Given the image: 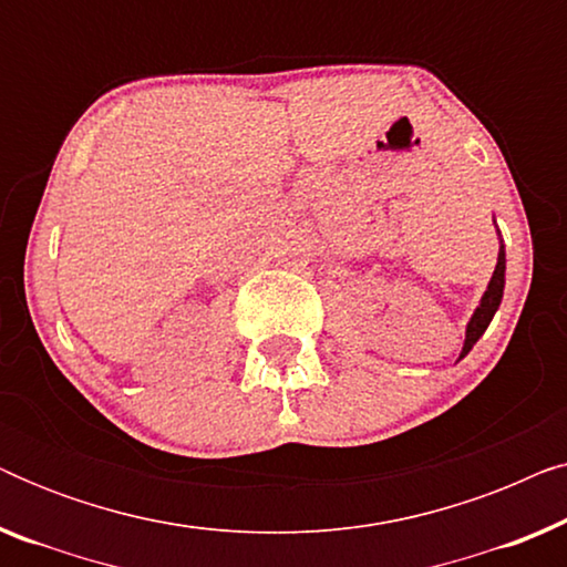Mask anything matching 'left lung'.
Listing matches in <instances>:
<instances>
[{
  "instance_id": "left-lung-1",
  "label": "left lung",
  "mask_w": 567,
  "mask_h": 567,
  "mask_svg": "<svg viewBox=\"0 0 567 567\" xmlns=\"http://www.w3.org/2000/svg\"><path fill=\"white\" fill-rule=\"evenodd\" d=\"M503 284H506V252H498V266L493 270V278L491 284H487V291L483 293V301H480V307L475 309V315H472V320L467 324V338H464V348H462V355L464 359L472 351V346L477 343L480 336L487 330V324H491L493 315L498 312L501 307V299H503Z\"/></svg>"
}]
</instances>
